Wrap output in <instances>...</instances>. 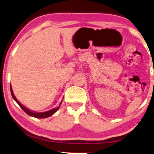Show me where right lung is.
<instances>
[{
    "label": "right lung",
    "mask_w": 154,
    "mask_h": 154,
    "mask_svg": "<svg viewBox=\"0 0 154 154\" xmlns=\"http://www.w3.org/2000/svg\"><path fill=\"white\" fill-rule=\"evenodd\" d=\"M10 91H11V94H12V98L14 99V101H16L18 104H19V106L21 107V108H22V110H23L24 112L26 113V114H28V115L31 116V117H35V118H42V119H43V118H47V117H50V116L53 115V114H54V113L56 112V111H57V110H58L59 108H60V106H58V107H57V108H53V109H52V110H50L46 111V112H32V111L30 110L27 108H26L25 106H23V105H22L19 101H18V100L17 99V98L15 97L14 93H13L12 87H11V86H10ZM62 101L60 102V105H61Z\"/></svg>",
    "instance_id": "right-lung-1"
}]
</instances>
